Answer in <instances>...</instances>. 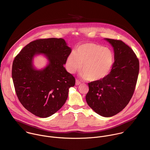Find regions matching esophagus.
I'll list each match as a JSON object with an SVG mask.
<instances>
[{
    "label": "esophagus",
    "mask_w": 150,
    "mask_h": 150,
    "mask_svg": "<svg viewBox=\"0 0 150 150\" xmlns=\"http://www.w3.org/2000/svg\"><path fill=\"white\" fill-rule=\"evenodd\" d=\"M81 82L80 81H79L78 80H76V86H79V85H80V84H81Z\"/></svg>",
    "instance_id": "obj_1"
}]
</instances>
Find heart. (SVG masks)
Instances as JSON below:
<instances>
[{"instance_id": "obj_1", "label": "heart", "mask_w": 150, "mask_h": 150, "mask_svg": "<svg viewBox=\"0 0 150 150\" xmlns=\"http://www.w3.org/2000/svg\"><path fill=\"white\" fill-rule=\"evenodd\" d=\"M113 60V54L109 49L100 45L87 43L79 46L75 53L68 56L66 66L70 73H75L81 67V76L89 81H94L108 75Z\"/></svg>"}]
</instances>
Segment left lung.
I'll return each mask as SVG.
<instances>
[{"mask_svg": "<svg viewBox=\"0 0 150 150\" xmlns=\"http://www.w3.org/2000/svg\"><path fill=\"white\" fill-rule=\"evenodd\" d=\"M114 50L115 62L105 78L88 83L86 99L89 106L102 116H113L131 100L139 72V60L134 51L121 40L105 38Z\"/></svg>", "mask_w": 150, "mask_h": 150, "instance_id": "obj_1", "label": "left lung"}]
</instances>
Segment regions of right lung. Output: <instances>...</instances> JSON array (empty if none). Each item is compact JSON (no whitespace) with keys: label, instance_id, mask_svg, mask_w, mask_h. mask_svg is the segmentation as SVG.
I'll list each match as a JSON object with an SVG mask.
<instances>
[{"label":"right lung","instance_id":"right-lung-1","mask_svg":"<svg viewBox=\"0 0 150 150\" xmlns=\"http://www.w3.org/2000/svg\"><path fill=\"white\" fill-rule=\"evenodd\" d=\"M71 52L63 39L51 38L31 42L15 57L11 72L15 91L23 106L34 115L49 117L66 102L76 82L63 66ZM37 54H45L49 61L42 70L33 66Z\"/></svg>","mask_w":150,"mask_h":150}]
</instances>
